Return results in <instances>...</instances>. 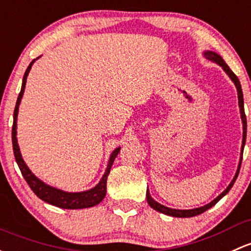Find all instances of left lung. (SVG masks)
Masks as SVG:
<instances>
[{"mask_svg":"<svg viewBox=\"0 0 251 251\" xmlns=\"http://www.w3.org/2000/svg\"><path fill=\"white\" fill-rule=\"evenodd\" d=\"M203 55H204V56H205V59L210 60V61L218 63L219 66H221V67H223V70L225 71L226 73H227V75L231 78V80L233 81L234 85H236V88H237V92H238V104H239V108H241L242 121H243V144H242L241 160H239L238 170H237L236 176H234V178L232 179V181L230 183V185H228L227 188L225 189V191H224L223 194L219 195V196L216 197L215 200H213L212 202L208 203V204H205V205H203V207L194 208V209H172V208H168V207H166V205L160 204L159 202L155 201V200L152 199L151 196H150L149 190H147V201H148V204H149L150 207L152 208V209L157 210V212L162 213V214L170 215V216H176V218H191V216H196V215H199V214H202V213H204L205 210H208V209H209V208H212L213 205L216 204V203L220 201V200L223 199V197L225 196V195L227 194L228 191H230L232 186H233L234 181H236L237 176H238L239 170H241L242 156H243V148H244V144H245V138H247V117H245V113H244L243 92H242V88H241V83H239V79L237 78V75H234L233 72H232V71L230 70V67H228V66L226 65V62L224 61L223 57H221L219 54H216V52H214V51H209V50H208V51L203 52Z\"/></svg>","mask_w":251,"mask_h":251,"instance_id":"left-lung-1","label":"left lung"}]
</instances>
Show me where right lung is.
I'll return each instance as SVG.
<instances>
[{"label": "right lung", "mask_w": 251, "mask_h": 251, "mask_svg": "<svg viewBox=\"0 0 251 251\" xmlns=\"http://www.w3.org/2000/svg\"><path fill=\"white\" fill-rule=\"evenodd\" d=\"M38 59V57H37ZM36 60H33L32 62L28 65L27 70H26L25 75L23 78V85H21V90L19 96H18L17 104H15L14 109V117H13V128H12V142H13V150H14V156L15 161H17L18 166H19L21 174H23L24 179L26 180V183L28 184L31 190L37 195V197L42 200V201L49 203V204L55 205V207L63 208V209H83V208H89L94 207V205L99 204L102 200L104 199L105 192H107V178L108 174L110 172V168H112L113 162H114L115 157L118 156V152L120 151V148H117L110 155L109 161H108L107 170L103 174V176L101 178L100 183L97 184L95 188L90 190H86V191L81 192H66L62 190L52 188V186L48 185V184L43 183L42 180H39L38 178L30 171V168L26 166L25 161L23 160V156L20 154L19 146H18V139H17V118H18V112H19V104L23 99L24 91H25V85H26V79H27L28 72H30L31 67H32L33 62Z\"/></svg>", "instance_id": "add662e5"}]
</instances>
